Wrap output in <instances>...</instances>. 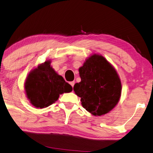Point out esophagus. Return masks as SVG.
Wrapping results in <instances>:
<instances>
[{"instance_id": "1", "label": "esophagus", "mask_w": 153, "mask_h": 153, "mask_svg": "<svg viewBox=\"0 0 153 153\" xmlns=\"http://www.w3.org/2000/svg\"><path fill=\"white\" fill-rule=\"evenodd\" d=\"M70 84L71 85V86L72 87V88H73V87H74V81H72V82H70Z\"/></svg>"}]
</instances>
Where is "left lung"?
Returning a JSON list of instances; mask_svg holds the SVG:
<instances>
[{"label": "left lung", "mask_w": 153, "mask_h": 153, "mask_svg": "<svg viewBox=\"0 0 153 153\" xmlns=\"http://www.w3.org/2000/svg\"><path fill=\"white\" fill-rule=\"evenodd\" d=\"M81 81L73 90L90 114L102 116L114 108L121 94V82L112 65L101 55H94L79 68Z\"/></svg>", "instance_id": "8db88e82"}]
</instances>
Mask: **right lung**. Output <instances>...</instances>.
<instances>
[{"instance_id":"right-lung-1","label":"right lung","mask_w":153,"mask_h":153,"mask_svg":"<svg viewBox=\"0 0 153 153\" xmlns=\"http://www.w3.org/2000/svg\"><path fill=\"white\" fill-rule=\"evenodd\" d=\"M51 62L47 61L30 72L25 82L27 98L37 108H44L52 105L63 93L70 92L72 86L56 73Z\"/></svg>"}]
</instances>
